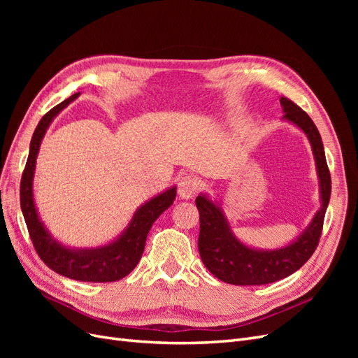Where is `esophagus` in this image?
Instances as JSON below:
<instances>
[{
    "instance_id": "1",
    "label": "esophagus",
    "mask_w": 358,
    "mask_h": 358,
    "mask_svg": "<svg viewBox=\"0 0 358 358\" xmlns=\"http://www.w3.org/2000/svg\"><path fill=\"white\" fill-rule=\"evenodd\" d=\"M199 191V183L196 180V178L191 175H185L182 176L178 180V196L182 200H188L196 196V192Z\"/></svg>"
}]
</instances>
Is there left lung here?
<instances>
[{"label":"left lung","instance_id":"1","mask_svg":"<svg viewBox=\"0 0 358 358\" xmlns=\"http://www.w3.org/2000/svg\"><path fill=\"white\" fill-rule=\"evenodd\" d=\"M279 101L285 112L284 119L301 128L312 145L321 185V209L313 216L306 231L296 242L276 251H257L236 239L221 208L204 196H199L196 199L200 213L199 252L209 272L227 284L264 285L276 282L294 273L305 264L315 252L320 242L324 215H326L331 192L330 170L327 167L321 136L309 115L301 110L296 103L284 95Z\"/></svg>","mask_w":358,"mask_h":358}]
</instances>
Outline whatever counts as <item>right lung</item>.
Returning <instances> with one entry per match:
<instances>
[{
  "instance_id": "add662e5",
  "label": "right lung",
  "mask_w": 358,
  "mask_h": 358,
  "mask_svg": "<svg viewBox=\"0 0 358 358\" xmlns=\"http://www.w3.org/2000/svg\"><path fill=\"white\" fill-rule=\"evenodd\" d=\"M79 94L71 95L58 106L50 109L40 119L31 138L29 155L20 179V208H22L27 229L38 257L53 272L62 276L82 280V282H113L125 278L137 266L143 254L146 237L150 227L158 216L173 204L176 197V188H170L155 199L145 203L134 213V218L122 236L113 243L95 249H69L59 245L43 227L34 200H32V178H34L36 158L41 138L45 136L52 119L64 107H67Z\"/></svg>"
}]
</instances>
